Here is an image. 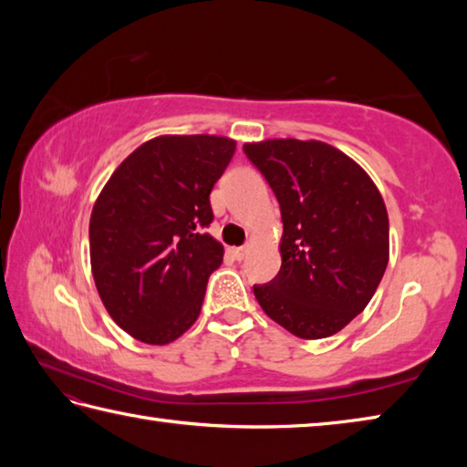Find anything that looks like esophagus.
<instances>
[{
    "instance_id": "34e87169",
    "label": "esophagus",
    "mask_w": 467,
    "mask_h": 467,
    "mask_svg": "<svg viewBox=\"0 0 467 467\" xmlns=\"http://www.w3.org/2000/svg\"><path fill=\"white\" fill-rule=\"evenodd\" d=\"M249 251H251L249 244H244V247H236V249H233V255L241 262V259H244V257L249 255Z\"/></svg>"
}]
</instances>
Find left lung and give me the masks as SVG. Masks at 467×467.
Listing matches in <instances>:
<instances>
[{
    "mask_svg": "<svg viewBox=\"0 0 467 467\" xmlns=\"http://www.w3.org/2000/svg\"><path fill=\"white\" fill-rule=\"evenodd\" d=\"M249 161L278 197L282 265L253 286L270 319L303 339L344 329L381 282L389 262V218L373 179L319 140L247 141Z\"/></svg>",
    "mask_w": 467,
    "mask_h": 467,
    "instance_id": "left-lung-1",
    "label": "left lung"
}]
</instances>
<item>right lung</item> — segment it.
<instances>
[{
    "mask_svg": "<svg viewBox=\"0 0 467 467\" xmlns=\"http://www.w3.org/2000/svg\"><path fill=\"white\" fill-rule=\"evenodd\" d=\"M236 150L226 136H158L115 169L90 216V267L110 319L144 344L200 317L224 247L205 233L210 192Z\"/></svg>",
    "mask_w": 467,
    "mask_h": 467,
    "instance_id": "add662e5",
    "label": "right lung"
}]
</instances>
